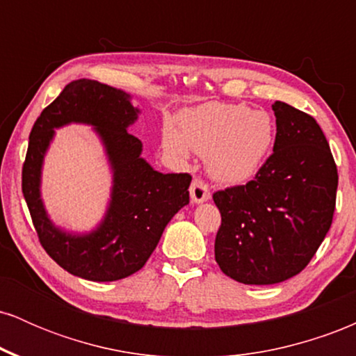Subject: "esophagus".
<instances>
[{
  "label": "esophagus",
  "mask_w": 356,
  "mask_h": 356,
  "mask_svg": "<svg viewBox=\"0 0 356 356\" xmlns=\"http://www.w3.org/2000/svg\"><path fill=\"white\" fill-rule=\"evenodd\" d=\"M191 197L194 202H204V201H209L211 199V191L209 186L202 181V179L195 177L194 181L191 184Z\"/></svg>",
  "instance_id": "34e87169"
}]
</instances>
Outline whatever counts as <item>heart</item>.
I'll list each match as a JSON object with an SVG mask.
<instances>
[{"mask_svg": "<svg viewBox=\"0 0 356 356\" xmlns=\"http://www.w3.org/2000/svg\"><path fill=\"white\" fill-rule=\"evenodd\" d=\"M276 127L266 110L244 104H206L181 117V130L165 124L162 144L177 161L191 150L206 157L209 174L220 182L252 177L271 152Z\"/></svg>", "mask_w": 356, "mask_h": 356, "instance_id": "obj_1", "label": "heart"}]
</instances>
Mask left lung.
<instances>
[{
    "label": "left lung",
    "mask_w": 356,
    "mask_h": 356,
    "mask_svg": "<svg viewBox=\"0 0 356 356\" xmlns=\"http://www.w3.org/2000/svg\"><path fill=\"white\" fill-rule=\"evenodd\" d=\"M276 140L256 177L214 192L220 212L214 254L244 284H276L308 266L337 204L338 170L316 120L275 102Z\"/></svg>",
    "instance_id": "left-lung-1"
}]
</instances>
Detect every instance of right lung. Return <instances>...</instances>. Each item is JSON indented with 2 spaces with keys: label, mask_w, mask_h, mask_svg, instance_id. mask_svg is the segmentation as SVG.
<instances>
[{
  "label": "right lung",
  "mask_w": 356,
  "mask_h": 356,
  "mask_svg": "<svg viewBox=\"0 0 356 356\" xmlns=\"http://www.w3.org/2000/svg\"><path fill=\"white\" fill-rule=\"evenodd\" d=\"M138 108L122 90L75 80L36 118L22 170V189L40 244L65 271L88 281H117L137 273L175 212L189 204V174H162L140 157L142 142L127 127ZM72 121L96 127L114 170L113 199L101 226L70 235L52 226L39 197L42 157L53 128Z\"/></svg>",
  "instance_id": "1"
}]
</instances>
